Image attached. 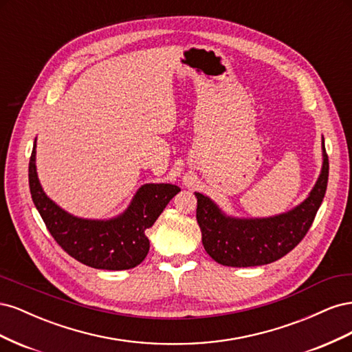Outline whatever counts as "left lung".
I'll list each match as a JSON object with an SVG mask.
<instances>
[{
    "label": "left lung",
    "instance_id": "left-lung-1",
    "mask_svg": "<svg viewBox=\"0 0 352 352\" xmlns=\"http://www.w3.org/2000/svg\"><path fill=\"white\" fill-rule=\"evenodd\" d=\"M329 158L323 141V168L308 198L294 210L269 219L226 217L210 198L197 197V221L210 257L230 267H251L282 258L310 230L326 194Z\"/></svg>",
    "mask_w": 352,
    "mask_h": 352
}]
</instances>
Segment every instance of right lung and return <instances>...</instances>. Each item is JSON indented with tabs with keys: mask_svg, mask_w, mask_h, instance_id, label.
Listing matches in <instances>:
<instances>
[{
	"mask_svg": "<svg viewBox=\"0 0 352 352\" xmlns=\"http://www.w3.org/2000/svg\"><path fill=\"white\" fill-rule=\"evenodd\" d=\"M35 146L29 162L30 195L60 247L94 269L127 270L141 264L150 251L145 230L154 225L180 189L170 184L144 185L122 216L107 221L78 219L56 206L42 190L36 176Z\"/></svg>",
	"mask_w": 352,
	"mask_h": 352,
	"instance_id": "right-lung-1",
	"label": "right lung"
}]
</instances>
